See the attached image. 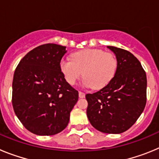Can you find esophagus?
<instances>
[{
	"instance_id": "esophagus-1",
	"label": "esophagus",
	"mask_w": 159,
	"mask_h": 159,
	"mask_svg": "<svg viewBox=\"0 0 159 159\" xmlns=\"http://www.w3.org/2000/svg\"><path fill=\"white\" fill-rule=\"evenodd\" d=\"M79 97L80 98H84L85 97V94L82 92H79Z\"/></svg>"
}]
</instances>
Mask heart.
Listing matches in <instances>:
<instances>
[{
	"label": "heart",
	"mask_w": 159,
	"mask_h": 159,
	"mask_svg": "<svg viewBox=\"0 0 159 159\" xmlns=\"http://www.w3.org/2000/svg\"><path fill=\"white\" fill-rule=\"evenodd\" d=\"M60 70L66 81L74 85L83 74L84 84L95 90L106 87L116 75L117 60L100 49H84L73 53L71 60L63 59Z\"/></svg>",
	"instance_id": "1"
}]
</instances>
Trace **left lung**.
I'll use <instances>...</instances> for the list:
<instances>
[{"instance_id":"1","label":"left lung","mask_w":159,"mask_h":159,"mask_svg":"<svg viewBox=\"0 0 159 159\" xmlns=\"http://www.w3.org/2000/svg\"><path fill=\"white\" fill-rule=\"evenodd\" d=\"M117 59L116 75L98 92L87 94V116L96 130L120 134L133 126L147 102V75L130 52L107 46Z\"/></svg>"}]
</instances>
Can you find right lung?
I'll return each mask as SVG.
<instances>
[{"mask_svg": "<svg viewBox=\"0 0 159 159\" xmlns=\"http://www.w3.org/2000/svg\"><path fill=\"white\" fill-rule=\"evenodd\" d=\"M66 47L45 43L28 52L16 67L12 80V102L24 127L37 135H53L69 122L78 91L60 70Z\"/></svg>", "mask_w": 159, "mask_h": 159, "instance_id": "right-lung-1", "label": "right lung"}]
</instances>
